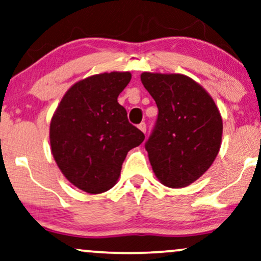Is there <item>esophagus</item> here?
Masks as SVG:
<instances>
[{
    "label": "esophagus",
    "mask_w": 261,
    "mask_h": 261,
    "mask_svg": "<svg viewBox=\"0 0 261 261\" xmlns=\"http://www.w3.org/2000/svg\"><path fill=\"white\" fill-rule=\"evenodd\" d=\"M138 128H140L142 133H146V131H147V125H146V123H141L140 125H138Z\"/></svg>",
    "instance_id": "34e87169"
}]
</instances>
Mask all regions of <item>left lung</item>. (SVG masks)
Segmentation results:
<instances>
[{
	"mask_svg": "<svg viewBox=\"0 0 261 261\" xmlns=\"http://www.w3.org/2000/svg\"><path fill=\"white\" fill-rule=\"evenodd\" d=\"M141 81L159 110L146 143L151 169L165 187L190 186L219 153L223 120L218 107L188 75L143 72Z\"/></svg>",
	"mask_w": 261,
	"mask_h": 261,
	"instance_id": "8db88e82",
	"label": "left lung"
}]
</instances>
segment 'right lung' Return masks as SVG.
<instances>
[{
  "mask_svg": "<svg viewBox=\"0 0 261 261\" xmlns=\"http://www.w3.org/2000/svg\"><path fill=\"white\" fill-rule=\"evenodd\" d=\"M130 72H105L74 83L51 117L49 140L54 160L68 182L89 194L110 190L119 179L127 151L144 135L127 120L118 96Z\"/></svg>",
  "mask_w": 261,
  "mask_h": 261,
  "instance_id": "right-lung-1",
  "label": "right lung"
}]
</instances>
